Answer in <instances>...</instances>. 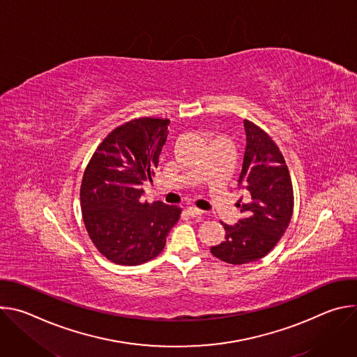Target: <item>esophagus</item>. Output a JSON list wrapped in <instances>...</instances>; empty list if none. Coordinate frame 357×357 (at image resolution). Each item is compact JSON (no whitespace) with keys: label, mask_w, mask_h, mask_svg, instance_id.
Listing matches in <instances>:
<instances>
[{"label":"esophagus","mask_w":357,"mask_h":357,"mask_svg":"<svg viewBox=\"0 0 357 357\" xmlns=\"http://www.w3.org/2000/svg\"><path fill=\"white\" fill-rule=\"evenodd\" d=\"M186 212H188V215L190 216V218H200V216H203V211H200V209H197V208H193V206H189L188 209H186Z\"/></svg>","instance_id":"34e87169"}]
</instances>
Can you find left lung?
I'll return each instance as SVG.
<instances>
[{"label": "left lung", "mask_w": 357, "mask_h": 357, "mask_svg": "<svg viewBox=\"0 0 357 357\" xmlns=\"http://www.w3.org/2000/svg\"><path fill=\"white\" fill-rule=\"evenodd\" d=\"M245 149L238 176L237 208L244 215L236 225L222 223L225 241L211 247L215 257L229 264L257 261L274 248L285 233L294 211L291 176L280 148L254 123L244 120Z\"/></svg>", "instance_id": "8db88e82"}]
</instances>
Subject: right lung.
<instances>
[{"mask_svg":"<svg viewBox=\"0 0 357 357\" xmlns=\"http://www.w3.org/2000/svg\"><path fill=\"white\" fill-rule=\"evenodd\" d=\"M169 120L137 119L113 130L93 154L82 179L86 230L110 261L138 266L157 257L181 208L142 200L155 175Z\"/></svg>","mask_w":357,"mask_h":357,"instance_id":"obj_1","label":"right lung"}]
</instances>
